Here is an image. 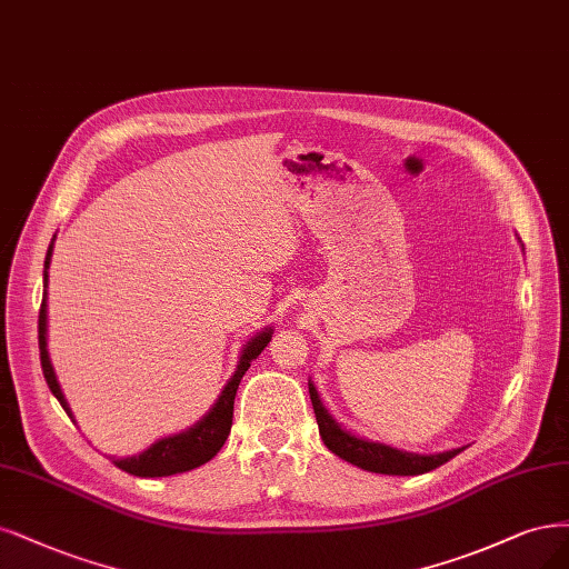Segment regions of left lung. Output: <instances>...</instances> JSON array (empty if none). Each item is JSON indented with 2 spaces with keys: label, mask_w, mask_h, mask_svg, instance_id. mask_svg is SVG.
<instances>
[{
  "label": "left lung",
  "mask_w": 569,
  "mask_h": 569,
  "mask_svg": "<svg viewBox=\"0 0 569 569\" xmlns=\"http://www.w3.org/2000/svg\"><path fill=\"white\" fill-rule=\"evenodd\" d=\"M308 393H310L312 409H316L318 428L327 449H331V452L341 457L343 461L365 468V471L383 473V476H421L447 463L449 459H455L459 452H463V447H459L440 455H411V452H402V449L388 447L383 442H371V440L358 438L348 433V430H343L335 419L329 417V411L325 409L316 386L308 383Z\"/></svg>",
  "instance_id": "left-lung-1"
}]
</instances>
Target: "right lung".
<instances>
[{
    "mask_svg": "<svg viewBox=\"0 0 569 569\" xmlns=\"http://www.w3.org/2000/svg\"><path fill=\"white\" fill-rule=\"evenodd\" d=\"M51 251H53V240L49 244L47 259H44V287H47V270L51 263ZM39 360H42V371L44 379L51 388V393L56 396V400L61 402V407L68 411V417L72 419V411L68 407V400L63 396L61 386L56 381L53 367L49 360V350H47V289L42 297V306H39ZM272 337V329H263L259 331L257 337L251 341H247L242 356H240V365L234 369V375L230 377V381L223 386L219 400L213 402V407L207 411V415L194 423L192 428L183 430L179 436H169L162 438L154 445H150L146 452H141L139 457H127V459H114L112 463L122 471L139 476V478H167V476H176V473H186L198 468L202 463H207L209 459L217 457L219 449L223 447L230 426H232V405H234V393H238V386L244 377V371L249 369V365L261 356V350L268 346Z\"/></svg>",
    "mask_w": 569,
    "mask_h": 569,
    "instance_id": "add662e5",
    "label": "right lung"
}]
</instances>
